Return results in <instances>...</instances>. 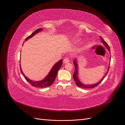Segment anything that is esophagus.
<instances>
[{
    "mask_svg": "<svg viewBox=\"0 0 125 125\" xmlns=\"http://www.w3.org/2000/svg\"><path fill=\"white\" fill-rule=\"evenodd\" d=\"M68 62H69V58H68V57L65 58L64 59V60H63V63H68Z\"/></svg>",
    "mask_w": 125,
    "mask_h": 125,
    "instance_id": "34e87169",
    "label": "esophagus"
}]
</instances>
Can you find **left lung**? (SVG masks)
Wrapping results in <instances>:
<instances>
[{"label": "left lung", "mask_w": 125, "mask_h": 125, "mask_svg": "<svg viewBox=\"0 0 125 125\" xmlns=\"http://www.w3.org/2000/svg\"><path fill=\"white\" fill-rule=\"evenodd\" d=\"M100 39H101V41L103 43V44H104L106 48L108 50V51H110V49H109V45H108L107 43L104 40H103L102 37L101 36H100ZM73 64H74V65H75V71H74V73L73 74V79H74V81H75V83H76L77 86L78 87H79V88H82V89H89V88H93L96 87V86H97L103 80L105 76V75H106V74L108 73V71H107V73H106L105 75V76L103 77L102 79L99 82H98L97 83H96V84H94L85 85V84H83L82 83H81V82H80L79 80H78V78H77V72H78V68H77V62H76V61L75 60H74L73 61Z\"/></svg>", "instance_id": "1"}]
</instances>
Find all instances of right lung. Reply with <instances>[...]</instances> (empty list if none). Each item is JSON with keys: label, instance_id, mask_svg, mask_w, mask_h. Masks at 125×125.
<instances>
[{"label": "right lung", "instance_id": "1", "mask_svg": "<svg viewBox=\"0 0 125 125\" xmlns=\"http://www.w3.org/2000/svg\"><path fill=\"white\" fill-rule=\"evenodd\" d=\"M42 28H39L35 30L34 32H33L32 33L28 36L27 38L25 39V41L28 40V39L31 37H32L33 36H34L38 32L42 31ZM62 59L60 60L59 61H58L57 63H56L54 66L52 67L51 70L48 74V75L46 76V77L44 78V80L41 81H32L29 79L28 78L26 77L24 73H23V72L22 71V69L21 68V66L20 65V70L21 73L22 74L24 75L25 77V78L27 82H28L32 86H33L34 87H37V88H46V87H48L49 86H51V85L53 83L55 78L56 77V76L58 73V70L61 68L62 65Z\"/></svg>", "mask_w": 125, "mask_h": 125}]
</instances>
